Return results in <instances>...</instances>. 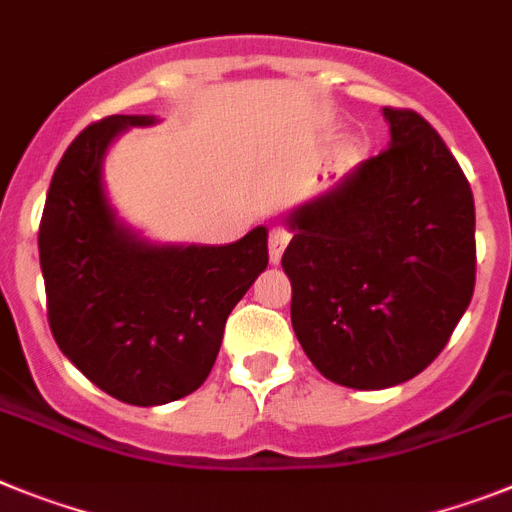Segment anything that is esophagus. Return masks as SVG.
<instances>
[{
	"instance_id": "esophagus-1",
	"label": "esophagus",
	"mask_w": 512,
	"mask_h": 512,
	"mask_svg": "<svg viewBox=\"0 0 512 512\" xmlns=\"http://www.w3.org/2000/svg\"><path fill=\"white\" fill-rule=\"evenodd\" d=\"M288 239H291V237H288L286 229H270L268 250H270V262H273V265H278V262H281Z\"/></svg>"
}]
</instances>
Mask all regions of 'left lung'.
Masks as SVG:
<instances>
[{"instance_id":"left-lung-1","label":"left lung","mask_w":512,"mask_h":512,"mask_svg":"<svg viewBox=\"0 0 512 512\" xmlns=\"http://www.w3.org/2000/svg\"><path fill=\"white\" fill-rule=\"evenodd\" d=\"M391 144L288 216L291 322L322 376L350 389L412 379L474 293V195L415 110L384 108Z\"/></svg>"}]
</instances>
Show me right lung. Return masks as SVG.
<instances>
[{"label": "right lung", "mask_w": 512, "mask_h": 512, "mask_svg": "<svg viewBox=\"0 0 512 512\" xmlns=\"http://www.w3.org/2000/svg\"><path fill=\"white\" fill-rule=\"evenodd\" d=\"M151 115H108L71 141L43 206L38 250L61 353L105 394L154 407L208 379L224 324L268 268V229L224 247H154L115 219L102 157Z\"/></svg>", "instance_id": "right-lung-1"}]
</instances>
